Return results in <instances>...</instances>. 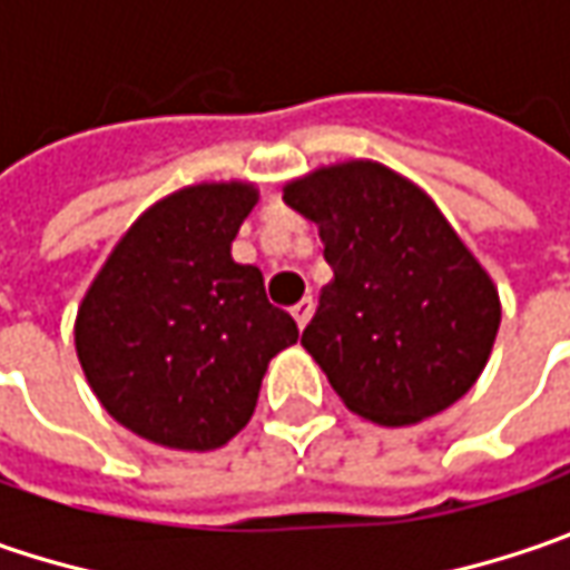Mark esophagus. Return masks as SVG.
Returning <instances> with one entry per match:
<instances>
[{"instance_id": "34e87169", "label": "esophagus", "mask_w": 570, "mask_h": 570, "mask_svg": "<svg viewBox=\"0 0 570 570\" xmlns=\"http://www.w3.org/2000/svg\"><path fill=\"white\" fill-rule=\"evenodd\" d=\"M312 312H315V303H312V296H303V299H299V303L293 306V318H296V325H299V328H306V325H309Z\"/></svg>"}]
</instances>
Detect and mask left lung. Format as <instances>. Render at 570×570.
I'll list each match as a JSON object with an SVG mask.
<instances>
[{"label":"left lung","instance_id":"1","mask_svg":"<svg viewBox=\"0 0 570 570\" xmlns=\"http://www.w3.org/2000/svg\"><path fill=\"white\" fill-rule=\"evenodd\" d=\"M318 226L332 284L303 332L347 409L409 428L459 402L491 357L501 296L428 190L373 159L284 185Z\"/></svg>","mask_w":570,"mask_h":570}]
</instances>
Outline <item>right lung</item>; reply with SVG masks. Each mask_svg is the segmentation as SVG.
<instances>
[{"mask_svg": "<svg viewBox=\"0 0 570 570\" xmlns=\"http://www.w3.org/2000/svg\"><path fill=\"white\" fill-rule=\"evenodd\" d=\"M252 181L156 200L120 236L76 312V354L117 424L185 453L219 450L255 414L271 357L296 344L264 274L233 258Z\"/></svg>", "mask_w": 570, "mask_h": 570, "instance_id": "add662e5", "label": "right lung"}]
</instances>
